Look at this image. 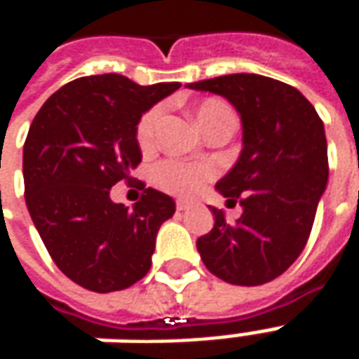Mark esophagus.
Instances as JSON below:
<instances>
[{
  "label": "esophagus",
  "mask_w": 359,
  "mask_h": 359,
  "mask_svg": "<svg viewBox=\"0 0 359 359\" xmlns=\"http://www.w3.org/2000/svg\"><path fill=\"white\" fill-rule=\"evenodd\" d=\"M192 205H194V203L190 202V200H177V210H179V211L190 210Z\"/></svg>",
  "instance_id": "obj_1"
}]
</instances>
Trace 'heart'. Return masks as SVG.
I'll return each mask as SVG.
<instances>
[{
    "instance_id": "heart-1",
    "label": "heart",
    "mask_w": 359,
    "mask_h": 359,
    "mask_svg": "<svg viewBox=\"0 0 359 359\" xmlns=\"http://www.w3.org/2000/svg\"><path fill=\"white\" fill-rule=\"evenodd\" d=\"M231 111V107L221 100H205L194 109L198 125L208 126L221 113ZM161 117V107L149 109L136 126V140L142 148H149L154 144L157 123ZM215 175V167L211 163H182V161H163L156 167V184L172 194H194Z\"/></svg>"
}]
</instances>
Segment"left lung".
Segmentation results:
<instances>
[{
  "label": "left lung",
  "instance_id": "obj_1",
  "mask_svg": "<svg viewBox=\"0 0 359 359\" xmlns=\"http://www.w3.org/2000/svg\"><path fill=\"white\" fill-rule=\"evenodd\" d=\"M187 88L223 95L242 121V151L215 188L242 205L234 223L210 208L215 225L196 242L205 267L231 285L257 286L300 256L329 180L323 121L300 90L262 74H225Z\"/></svg>",
  "mask_w": 359,
  "mask_h": 359
}]
</instances>
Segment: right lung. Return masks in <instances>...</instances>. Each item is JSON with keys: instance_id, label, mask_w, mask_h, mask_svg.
Listing matches in <instances>:
<instances>
[{"instance_id": "1", "label": "right lung", "mask_w": 359, "mask_h": 359, "mask_svg": "<svg viewBox=\"0 0 359 359\" xmlns=\"http://www.w3.org/2000/svg\"><path fill=\"white\" fill-rule=\"evenodd\" d=\"M179 88L94 74L65 84L36 113L22 149L25 200L51 259L76 285L115 292L149 271L175 202L146 188L128 210L111 200V187L142 161V115Z\"/></svg>"}]
</instances>
